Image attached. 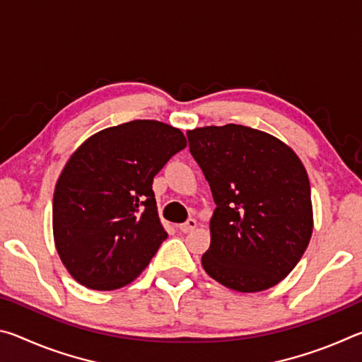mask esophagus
Instances as JSON below:
<instances>
[{
  "mask_svg": "<svg viewBox=\"0 0 362 362\" xmlns=\"http://www.w3.org/2000/svg\"><path fill=\"white\" fill-rule=\"evenodd\" d=\"M196 226H198V223H196V220L194 218H188L185 223H182L180 226H179V230L182 231V233H189V231H193Z\"/></svg>",
  "mask_w": 362,
  "mask_h": 362,
  "instance_id": "esophagus-1",
  "label": "esophagus"
}]
</instances>
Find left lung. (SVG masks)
<instances>
[{"label":"left lung","mask_w":362,"mask_h":362,"mask_svg":"<svg viewBox=\"0 0 362 362\" xmlns=\"http://www.w3.org/2000/svg\"><path fill=\"white\" fill-rule=\"evenodd\" d=\"M216 201L203 267L217 283L260 292L289 274L313 233L310 180L289 146L241 124L187 132Z\"/></svg>","instance_id":"1"}]
</instances>
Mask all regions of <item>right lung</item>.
<instances>
[{
	"label": "right lung",
	"instance_id": "1",
	"mask_svg": "<svg viewBox=\"0 0 362 362\" xmlns=\"http://www.w3.org/2000/svg\"><path fill=\"white\" fill-rule=\"evenodd\" d=\"M185 146L180 129L136 119L73 153L54 192L52 226L60 260L79 284L119 289L146 268L168 238L153 179Z\"/></svg>",
	"mask_w": 362,
	"mask_h": 362
}]
</instances>
